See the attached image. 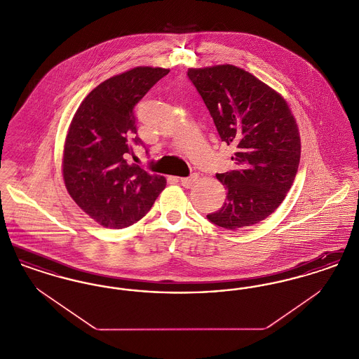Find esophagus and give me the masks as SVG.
Wrapping results in <instances>:
<instances>
[{"instance_id": "34e87169", "label": "esophagus", "mask_w": 359, "mask_h": 359, "mask_svg": "<svg viewBox=\"0 0 359 359\" xmlns=\"http://www.w3.org/2000/svg\"><path fill=\"white\" fill-rule=\"evenodd\" d=\"M198 180V176L196 175H192L189 177H180V183L184 188H191Z\"/></svg>"}]
</instances>
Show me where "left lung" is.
<instances>
[{"label":"left lung","mask_w":359,"mask_h":359,"mask_svg":"<svg viewBox=\"0 0 359 359\" xmlns=\"http://www.w3.org/2000/svg\"><path fill=\"white\" fill-rule=\"evenodd\" d=\"M187 75L221 140L237 148L236 170L217 175L226 201L207 219L227 230L264 221L285 199L300 163V135L288 103L233 65L188 69Z\"/></svg>","instance_id":"obj_1"}]
</instances>
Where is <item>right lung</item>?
Instances as JSON below:
<instances>
[{
  "label": "right lung",
  "mask_w": 359,
  "mask_h": 359,
  "mask_svg": "<svg viewBox=\"0 0 359 359\" xmlns=\"http://www.w3.org/2000/svg\"><path fill=\"white\" fill-rule=\"evenodd\" d=\"M170 69L136 67L106 79L78 107L63 149L69 196L95 222L123 229L140 221L165 177L129 164L137 136L135 106ZM135 157V156H133Z\"/></svg>",
  "instance_id": "right-lung-1"
}]
</instances>
